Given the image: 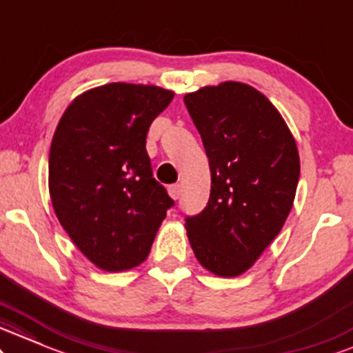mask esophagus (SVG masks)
<instances>
[{"label":"esophagus","mask_w":353,"mask_h":353,"mask_svg":"<svg viewBox=\"0 0 353 353\" xmlns=\"http://www.w3.org/2000/svg\"><path fill=\"white\" fill-rule=\"evenodd\" d=\"M180 193H181L180 185H172V186H168V194L173 198V200H178V198H180Z\"/></svg>","instance_id":"obj_1"}]
</instances>
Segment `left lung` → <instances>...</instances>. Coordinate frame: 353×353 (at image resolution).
I'll return each instance as SVG.
<instances>
[{
    "mask_svg": "<svg viewBox=\"0 0 353 353\" xmlns=\"http://www.w3.org/2000/svg\"><path fill=\"white\" fill-rule=\"evenodd\" d=\"M210 161L206 208L186 218L198 263L213 274L246 272L291 213L301 161L288 123L264 94L243 82L183 97Z\"/></svg>",
    "mask_w": 353,
    "mask_h": 353,
    "instance_id": "left-lung-1",
    "label": "left lung"
}]
</instances>
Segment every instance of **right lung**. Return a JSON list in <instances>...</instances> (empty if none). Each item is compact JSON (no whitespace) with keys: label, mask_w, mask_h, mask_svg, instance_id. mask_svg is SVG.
Wrapping results in <instances>:
<instances>
[{"label":"right lung","mask_w":353,"mask_h":353,"mask_svg":"<svg viewBox=\"0 0 353 353\" xmlns=\"http://www.w3.org/2000/svg\"><path fill=\"white\" fill-rule=\"evenodd\" d=\"M159 85L112 82L77 95L49 150V194L61 226L107 272L147 259L173 200L152 175L148 128L173 101Z\"/></svg>","instance_id":"add662e5"}]
</instances>
